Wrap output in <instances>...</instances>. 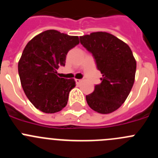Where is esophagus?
Segmentation results:
<instances>
[{"mask_svg":"<svg viewBox=\"0 0 158 158\" xmlns=\"http://www.w3.org/2000/svg\"><path fill=\"white\" fill-rule=\"evenodd\" d=\"M75 81H76V83L78 85V84H80L81 82L82 81V80H81V79H75Z\"/></svg>","mask_w":158,"mask_h":158,"instance_id":"34e87169","label":"esophagus"}]
</instances>
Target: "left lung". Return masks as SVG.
I'll list each match as a JSON object with an SVG mask.
<instances>
[{"label":"left lung","mask_w":158,"mask_h":158,"mask_svg":"<svg viewBox=\"0 0 158 158\" xmlns=\"http://www.w3.org/2000/svg\"><path fill=\"white\" fill-rule=\"evenodd\" d=\"M80 41L102 74L101 84L86 95L87 103L99 114H110L126 100L135 81L136 61L132 52L126 43L106 32L81 36Z\"/></svg>","instance_id":"8db88e82"}]
</instances>
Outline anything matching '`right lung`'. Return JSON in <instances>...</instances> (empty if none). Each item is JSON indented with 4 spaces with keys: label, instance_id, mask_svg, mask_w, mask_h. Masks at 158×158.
<instances>
[{
    "label": "right lung",
    "instance_id": "1",
    "mask_svg": "<svg viewBox=\"0 0 158 158\" xmlns=\"http://www.w3.org/2000/svg\"><path fill=\"white\" fill-rule=\"evenodd\" d=\"M78 44L77 36L48 30L26 45L19 61V75L26 95L39 110L54 114L67 104L76 83L73 78L59 77L57 69L65 66L67 52Z\"/></svg>",
    "mask_w": 158,
    "mask_h": 158
}]
</instances>
